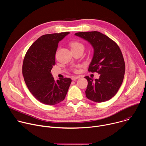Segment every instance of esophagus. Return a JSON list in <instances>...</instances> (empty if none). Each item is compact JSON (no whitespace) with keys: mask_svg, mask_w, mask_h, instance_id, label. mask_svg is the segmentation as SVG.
<instances>
[{"mask_svg":"<svg viewBox=\"0 0 146 146\" xmlns=\"http://www.w3.org/2000/svg\"><path fill=\"white\" fill-rule=\"evenodd\" d=\"M79 76H73L72 77V80H77L78 78H79Z\"/></svg>","mask_w":146,"mask_h":146,"instance_id":"esophagus-1","label":"esophagus"}]
</instances>
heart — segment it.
<instances>
[{
	"instance_id": "b5f03b06",
	"label": "heart",
	"mask_w": 146,
	"mask_h": 146,
	"mask_svg": "<svg viewBox=\"0 0 146 146\" xmlns=\"http://www.w3.org/2000/svg\"><path fill=\"white\" fill-rule=\"evenodd\" d=\"M70 46L71 47L72 50H78V49L84 50V45H83L81 43L79 42V41H73L70 42ZM76 71H77V70L75 69L74 72H76Z\"/></svg>"
}]
</instances>
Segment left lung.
Returning a JSON list of instances; mask_svg holds the SVG:
<instances>
[{"label":"left lung","mask_w":146,"mask_h":146,"mask_svg":"<svg viewBox=\"0 0 146 146\" xmlns=\"http://www.w3.org/2000/svg\"><path fill=\"white\" fill-rule=\"evenodd\" d=\"M76 36L88 41L94 48V55L88 71L100 74L94 80L88 76L87 98L100 103L110 100L118 92L124 77L125 65L117 43L105 35L97 32H81Z\"/></svg>","instance_id":"8db88e82"}]
</instances>
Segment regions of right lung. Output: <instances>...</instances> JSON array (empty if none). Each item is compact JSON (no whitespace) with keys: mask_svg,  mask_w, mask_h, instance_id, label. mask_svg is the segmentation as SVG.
I'll use <instances>...</instances> for the list:
<instances>
[{"mask_svg":"<svg viewBox=\"0 0 146 146\" xmlns=\"http://www.w3.org/2000/svg\"><path fill=\"white\" fill-rule=\"evenodd\" d=\"M69 32L47 34L38 38L24 59L23 74L29 91L41 103L54 105L64 100L71 84L69 78L55 81L51 71L55 65L58 43Z\"/></svg>","mask_w":146,"mask_h":146,"instance_id":"right-lung-1","label":"right lung"}]
</instances>
